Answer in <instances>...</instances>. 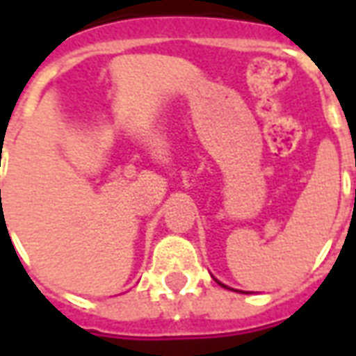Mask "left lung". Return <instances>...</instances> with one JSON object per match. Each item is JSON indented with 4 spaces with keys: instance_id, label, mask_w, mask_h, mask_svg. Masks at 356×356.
Returning a JSON list of instances; mask_svg holds the SVG:
<instances>
[{
    "instance_id": "left-lung-1",
    "label": "left lung",
    "mask_w": 356,
    "mask_h": 356,
    "mask_svg": "<svg viewBox=\"0 0 356 356\" xmlns=\"http://www.w3.org/2000/svg\"><path fill=\"white\" fill-rule=\"evenodd\" d=\"M217 284H221V282H219V280H217ZM221 286H223V284H221ZM225 288H227V286H225Z\"/></svg>"
}]
</instances>
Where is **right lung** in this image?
<instances>
[{"label":"right lung","mask_w":356,"mask_h":356,"mask_svg":"<svg viewBox=\"0 0 356 356\" xmlns=\"http://www.w3.org/2000/svg\"><path fill=\"white\" fill-rule=\"evenodd\" d=\"M0 193H1V191H0Z\"/></svg>","instance_id":"1"}]
</instances>
